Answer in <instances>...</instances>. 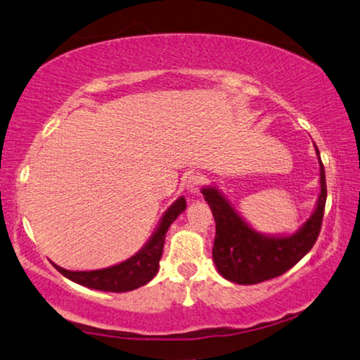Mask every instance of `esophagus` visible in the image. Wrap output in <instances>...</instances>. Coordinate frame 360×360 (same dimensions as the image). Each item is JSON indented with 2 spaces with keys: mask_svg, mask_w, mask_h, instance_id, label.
Wrapping results in <instances>:
<instances>
[{
  "mask_svg": "<svg viewBox=\"0 0 360 360\" xmlns=\"http://www.w3.org/2000/svg\"><path fill=\"white\" fill-rule=\"evenodd\" d=\"M205 184V176L202 173H193L186 179V189L189 192H198V189Z\"/></svg>",
  "mask_w": 360,
  "mask_h": 360,
  "instance_id": "1",
  "label": "esophagus"
}]
</instances>
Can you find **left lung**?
<instances>
[{
	"label": "left lung",
	"instance_id": "8db88e82",
	"mask_svg": "<svg viewBox=\"0 0 360 360\" xmlns=\"http://www.w3.org/2000/svg\"><path fill=\"white\" fill-rule=\"evenodd\" d=\"M319 160V192L316 208L292 233H262L247 222L216 186H205L202 193L213 211L216 236L213 262L226 281L238 285H255L282 276L304 258L316 243L323 218L327 184L321 152L314 144Z\"/></svg>",
	"mask_w": 360,
	"mask_h": 360
}]
</instances>
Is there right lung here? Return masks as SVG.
<instances>
[{
    "label": "right lung",
    "instance_id": "obj_1",
    "mask_svg": "<svg viewBox=\"0 0 360 360\" xmlns=\"http://www.w3.org/2000/svg\"><path fill=\"white\" fill-rule=\"evenodd\" d=\"M186 198L179 195L160 218L155 231L152 232L144 247L138 253L129 256L128 259L118 262V264L96 271H67L64 267L54 264V262L53 264L68 281L83 285V287L99 290V292L124 293L139 288L142 285L149 283L157 276L160 258L163 255L165 237H167L169 226L186 210Z\"/></svg>",
    "mask_w": 360,
    "mask_h": 360
}]
</instances>
